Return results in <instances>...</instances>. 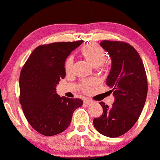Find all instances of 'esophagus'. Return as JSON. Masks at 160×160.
I'll return each mask as SVG.
<instances>
[{"mask_svg": "<svg viewBox=\"0 0 160 160\" xmlns=\"http://www.w3.org/2000/svg\"><path fill=\"white\" fill-rule=\"evenodd\" d=\"M83 102H84L85 104H87V105H90L93 103V102H92L91 100L88 99V98H85V99H84V101H83Z\"/></svg>", "mask_w": 160, "mask_h": 160, "instance_id": "34e87169", "label": "esophagus"}]
</instances>
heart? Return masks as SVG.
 <instances>
[{
    "label": "heart",
    "mask_w": 160,
    "mask_h": 160,
    "mask_svg": "<svg viewBox=\"0 0 160 160\" xmlns=\"http://www.w3.org/2000/svg\"><path fill=\"white\" fill-rule=\"evenodd\" d=\"M81 53L84 57L86 60L93 67H98L103 64L106 58V52L105 51L96 43H90L85 45L81 48ZM73 65V59L71 57L67 58L65 62L64 68L66 72L69 73L72 71ZM93 81L88 80L85 81L82 83V87L84 91H87L88 88L91 85L93 84Z\"/></svg>",
    "instance_id": "obj_1"
}]
</instances>
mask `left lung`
<instances>
[{
	"label": "left lung",
	"instance_id": "8db88e82",
	"mask_svg": "<svg viewBox=\"0 0 160 160\" xmlns=\"http://www.w3.org/2000/svg\"><path fill=\"white\" fill-rule=\"evenodd\" d=\"M100 45L112 58L106 83L112 88L114 102L111 107L99 103L103 114L94 118L93 125L101 134L115 138L131 129L141 115L147 99V77L142 59L130 44L105 40Z\"/></svg>",
	"mask_w": 160,
	"mask_h": 160
}]
</instances>
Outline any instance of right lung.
<instances>
[{
  "instance_id": "1",
  "label": "right lung",
  "mask_w": 160,
  "mask_h": 160,
  "mask_svg": "<svg viewBox=\"0 0 160 160\" xmlns=\"http://www.w3.org/2000/svg\"><path fill=\"white\" fill-rule=\"evenodd\" d=\"M82 42H58L38 46L22 67L19 101L25 118L39 133L52 136L68 128L73 112L82 104L80 98L59 96L56 88L64 79V62Z\"/></svg>"
}]
</instances>
